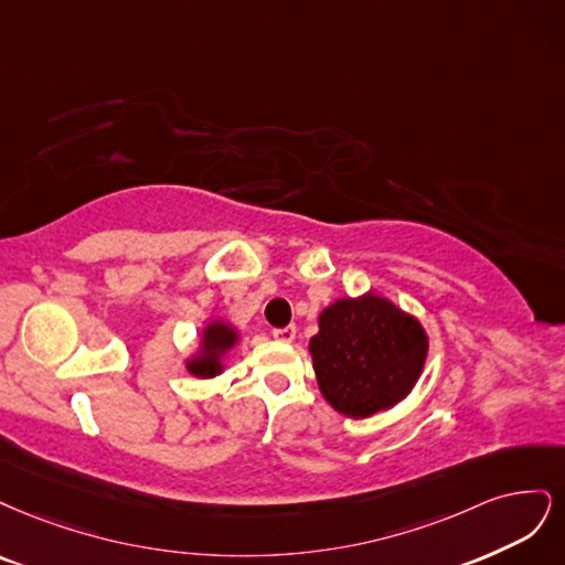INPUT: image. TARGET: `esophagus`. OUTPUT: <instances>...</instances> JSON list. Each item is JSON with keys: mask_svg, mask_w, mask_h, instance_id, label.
Segmentation results:
<instances>
[{"mask_svg": "<svg viewBox=\"0 0 565 565\" xmlns=\"http://www.w3.org/2000/svg\"><path fill=\"white\" fill-rule=\"evenodd\" d=\"M271 335H275L281 342H294L296 340V326H284V329H275V331H271Z\"/></svg>", "mask_w": 565, "mask_h": 565, "instance_id": "34e87169", "label": "esophagus"}]
</instances>
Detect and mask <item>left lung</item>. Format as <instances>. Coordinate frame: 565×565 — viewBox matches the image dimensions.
I'll use <instances>...</instances> for the list:
<instances>
[{
    "mask_svg": "<svg viewBox=\"0 0 565 565\" xmlns=\"http://www.w3.org/2000/svg\"><path fill=\"white\" fill-rule=\"evenodd\" d=\"M319 390L338 413L369 417L413 390L427 356L423 326L390 300H338L309 340Z\"/></svg>",
    "mask_w": 565,
    "mask_h": 565,
    "instance_id": "8db88e82",
    "label": "left lung"
}]
</instances>
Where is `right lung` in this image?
Masks as SVG:
<instances>
[{
  "instance_id": "right-lung-1",
  "label": "right lung",
  "mask_w": 565,
  "mask_h": 565,
  "mask_svg": "<svg viewBox=\"0 0 565 565\" xmlns=\"http://www.w3.org/2000/svg\"><path fill=\"white\" fill-rule=\"evenodd\" d=\"M236 342V331L230 329L223 321H213L209 323V329L204 331V354L190 361V373L199 377H213L215 373H221V354L227 352L232 344Z\"/></svg>"
}]
</instances>
